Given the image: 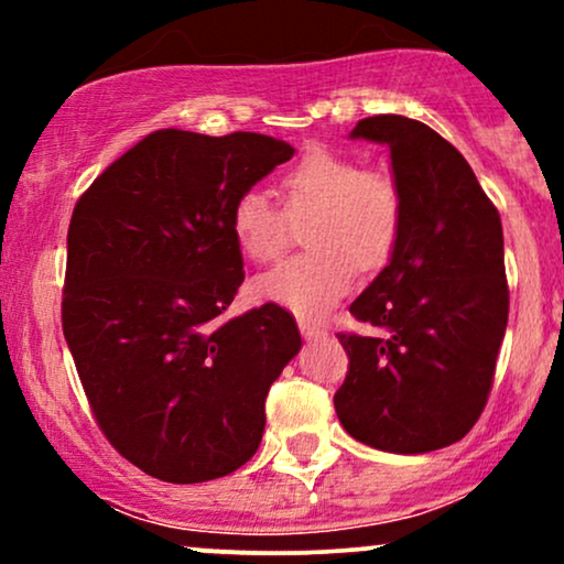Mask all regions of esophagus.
<instances>
[{
  "label": "esophagus",
  "mask_w": 564,
  "mask_h": 564,
  "mask_svg": "<svg viewBox=\"0 0 564 564\" xmlns=\"http://www.w3.org/2000/svg\"><path fill=\"white\" fill-rule=\"evenodd\" d=\"M300 332L304 339H318V336L326 334L321 326H315V323H310V321H300Z\"/></svg>",
  "instance_id": "obj_1"
}]
</instances>
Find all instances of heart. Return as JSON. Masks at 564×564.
Listing matches in <instances>:
<instances>
[{
  "mask_svg": "<svg viewBox=\"0 0 564 564\" xmlns=\"http://www.w3.org/2000/svg\"><path fill=\"white\" fill-rule=\"evenodd\" d=\"M286 215L313 209L304 228L307 251L289 257L254 281V294L300 318H323L352 286L360 270H379L403 230V196L384 172H364L345 153L310 148L278 180ZM232 241L251 262L283 251L289 223L262 191L238 193L230 206Z\"/></svg>",
  "mask_w": 564,
  "mask_h": 564,
  "instance_id": "obj_1",
  "label": "heart"
}]
</instances>
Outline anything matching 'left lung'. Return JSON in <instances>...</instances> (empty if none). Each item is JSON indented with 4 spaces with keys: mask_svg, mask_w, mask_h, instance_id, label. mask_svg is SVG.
Instances as JSON below:
<instances>
[{
    "mask_svg": "<svg viewBox=\"0 0 564 564\" xmlns=\"http://www.w3.org/2000/svg\"><path fill=\"white\" fill-rule=\"evenodd\" d=\"M349 140L390 148L403 230L349 304L377 334H339L349 355L336 416L360 443L430 453L480 419L509 318L503 230L467 159L405 116L358 121Z\"/></svg>",
    "mask_w": 564,
    "mask_h": 564,
    "instance_id": "1",
    "label": "left lung"
}]
</instances>
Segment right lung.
Masks as SVG:
<instances>
[{"mask_svg": "<svg viewBox=\"0 0 564 564\" xmlns=\"http://www.w3.org/2000/svg\"><path fill=\"white\" fill-rule=\"evenodd\" d=\"M294 153L257 132L159 129L76 204L63 334L97 424L145 475L206 482L260 448L264 398L302 336L278 304L217 323L243 283L228 217Z\"/></svg>", "mask_w": 564, "mask_h": 564, "instance_id": "add662e5", "label": "right lung"}]
</instances>
